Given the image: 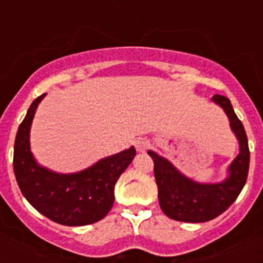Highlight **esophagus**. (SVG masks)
I'll return each instance as SVG.
<instances>
[{"label": "esophagus", "mask_w": 263, "mask_h": 263, "mask_svg": "<svg viewBox=\"0 0 263 263\" xmlns=\"http://www.w3.org/2000/svg\"><path fill=\"white\" fill-rule=\"evenodd\" d=\"M148 146H150V142H148V139H146V138H138V139L135 140V147L138 152H144Z\"/></svg>", "instance_id": "esophagus-1"}]
</instances>
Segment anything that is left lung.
<instances>
[{
    "label": "left lung",
    "mask_w": 263,
    "mask_h": 263,
    "mask_svg": "<svg viewBox=\"0 0 263 263\" xmlns=\"http://www.w3.org/2000/svg\"><path fill=\"white\" fill-rule=\"evenodd\" d=\"M212 101L225 111L229 127L239 142V154L227 169L228 176L218 183H200L181 173L165 157L153 150L147 154L154 161V177L162 212L181 222H206L216 218L236 200L245 187L250 166L249 140L245 127L233 110L231 101L216 94Z\"/></svg>",
    "instance_id": "left-lung-1"
}]
</instances>
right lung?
I'll return each instance as SVG.
<instances>
[{
	"label": "right lung",
	"instance_id": "add662e5",
	"mask_svg": "<svg viewBox=\"0 0 263 263\" xmlns=\"http://www.w3.org/2000/svg\"><path fill=\"white\" fill-rule=\"evenodd\" d=\"M43 94L31 103L16 134L13 171L20 191L32 208L57 224L82 227L102 220L115 203V185L131 164L136 150L105 157L75 173H59L42 166L31 152L30 132Z\"/></svg>",
	"mask_w": 263,
	"mask_h": 263
}]
</instances>
